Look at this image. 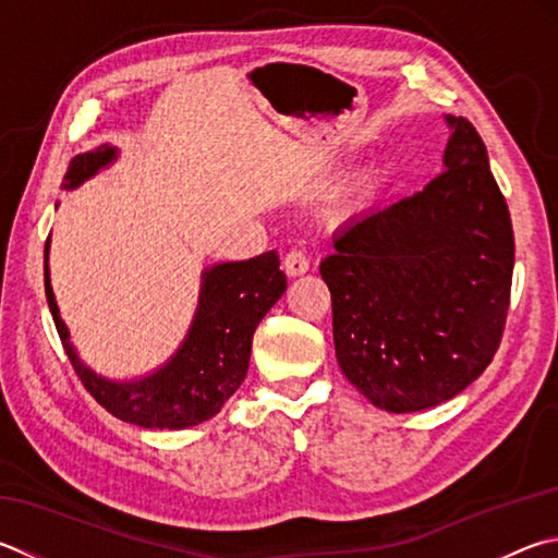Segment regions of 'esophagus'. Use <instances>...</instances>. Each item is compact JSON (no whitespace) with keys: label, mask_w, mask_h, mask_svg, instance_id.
Returning a JSON list of instances; mask_svg holds the SVG:
<instances>
[{"label":"esophagus","mask_w":558,"mask_h":558,"mask_svg":"<svg viewBox=\"0 0 558 558\" xmlns=\"http://www.w3.org/2000/svg\"><path fill=\"white\" fill-rule=\"evenodd\" d=\"M282 270L288 272L290 278H298V276H305L310 270V260L302 251H290L286 258H282Z\"/></svg>","instance_id":"esophagus-1"}]
</instances>
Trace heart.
I'll use <instances>...</instances> for the list:
<instances>
[{
	"instance_id": "1",
	"label": "heart",
	"mask_w": 558,
	"mask_h": 558,
	"mask_svg": "<svg viewBox=\"0 0 558 558\" xmlns=\"http://www.w3.org/2000/svg\"><path fill=\"white\" fill-rule=\"evenodd\" d=\"M373 190H376V178L361 175V178L353 180V185H351V199H353V202H366V199L373 195Z\"/></svg>"
}]
</instances>
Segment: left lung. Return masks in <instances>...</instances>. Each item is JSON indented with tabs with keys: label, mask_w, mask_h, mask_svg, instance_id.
Here are the masks:
<instances>
[{
	"label": "left lung",
	"mask_w": 558,
	"mask_h": 558,
	"mask_svg": "<svg viewBox=\"0 0 558 558\" xmlns=\"http://www.w3.org/2000/svg\"><path fill=\"white\" fill-rule=\"evenodd\" d=\"M444 173L417 195L347 221L319 272L331 292L339 368L380 410L451 400L500 347L514 234L488 150L469 119Z\"/></svg>",
	"instance_id": "obj_1"
}]
</instances>
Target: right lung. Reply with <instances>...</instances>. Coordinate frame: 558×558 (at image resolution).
<instances>
[{
	"mask_svg": "<svg viewBox=\"0 0 558 558\" xmlns=\"http://www.w3.org/2000/svg\"><path fill=\"white\" fill-rule=\"evenodd\" d=\"M117 154L114 146L105 144L75 156L63 178V190L83 185L99 170L114 163ZM48 248L50 239L46 241L48 307L77 378L117 420L146 429H187L215 417L246 378L251 341L258 322L288 288L276 251L205 268L195 319L175 356L144 378L109 380L87 368L70 343L68 327L60 319L50 288Z\"/></svg>",
	"mask_w": 558,
	"mask_h": 558,
	"instance_id": "1",
	"label": "right lung"
}]
</instances>
